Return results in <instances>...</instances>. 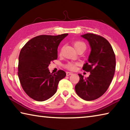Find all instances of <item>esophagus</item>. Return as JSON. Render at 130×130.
I'll return each instance as SVG.
<instances>
[{
	"instance_id": "esophagus-1",
	"label": "esophagus",
	"mask_w": 130,
	"mask_h": 130,
	"mask_svg": "<svg viewBox=\"0 0 130 130\" xmlns=\"http://www.w3.org/2000/svg\"><path fill=\"white\" fill-rule=\"evenodd\" d=\"M73 74L72 73V72H67V76H70V75H72V74Z\"/></svg>"
}]
</instances>
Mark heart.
Wrapping results in <instances>:
<instances>
[{
	"label": "heart",
	"mask_w": 130,
	"mask_h": 130,
	"mask_svg": "<svg viewBox=\"0 0 130 130\" xmlns=\"http://www.w3.org/2000/svg\"><path fill=\"white\" fill-rule=\"evenodd\" d=\"M73 45L74 47H75V49L77 50L81 46H84L86 47V46H85V44L82 41H76L73 42ZM78 65V63L77 62H68V63H66L64 65L65 68L66 69L70 70H74L76 69L77 66Z\"/></svg>",
	"instance_id": "1"
}]
</instances>
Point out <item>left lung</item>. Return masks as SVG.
I'll use <instances>...</instances> for the list:
<instances>
[{"label": "left lung", "mask_w": 130, "mask_h": 130, "mask_svg": "<svg viewBox=\"0 0 130 130\" xmlns=\"http://www.w3.org/2000/svg\"><path fill=\"white\" fill-rule=\"evenodd\" d=\"M81 37L87 39L91 48L88 62L83 67L91 74L84 78L78 74L80 80L75 91L81 99L91 101L99 98L109 87L115 71V54L111 44L104 37L92 33Z\"/></svg>", "instance_id": "obj_1"}]
</instances>
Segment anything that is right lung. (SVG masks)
<instances>
[{
    "instance_id": "right-lung-1",
    "label": "right lung",
    "mask_w": 130,
    "mask_h": 130,
    "mask_svg": "<svg viewBox=\"0 0 130 130\" xmlns=\"http://www.w3.org/2000/svg\"><path fill=\"white\" fill-rule=\"evenodd\" d=\"M68 35L37 36L22 48L18 74L24 91L32 99H49L56 93L59 81L66 76L62 70L50 73L47 67L51 61L57 60L59 44Z\"/></svg>"
}]
</instances>
